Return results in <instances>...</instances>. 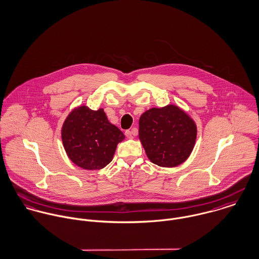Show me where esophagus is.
Returning <instances> with one entry per match:
<instances>
[{
	"instance_id": "1",
	"label": "esophagus",
	"mask_w": 259,
	"mask_h": 259,
	"mask_svg": "<svg viewBox=\"0 0 259 259\" xmlns=\"http://www.w3.org/2000/svg\"><path fill=\"white\" fill-rule=\"evenodd\" d=\"M136 134V130H132V131H126L125 132V137L130 140H132L134 138V135Z\"/></svg>"
}]
</instances>
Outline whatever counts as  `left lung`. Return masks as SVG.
I'll use <instances>...</instances> for the list:
<instances>
[{
	"label": "left lung",
	"mask_w": 259,
	"mask_h": 259,
	"mask_svg": "<svg viewBox=\"0 0 259 259\" xmlns=\"http://www.w3.org/2000/svg\"><path fill=\"white\" fill-rule=\"evenodd\" d=\"M139 123L140 141L152 163L175 167L189 157L197 127L183 109L176 105L151 108L141 115Z\"/></svg>",
	"instance_id": "obj_1"
}]
</instances>
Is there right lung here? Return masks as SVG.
I'll list each match as a JSON object with an SVG mask.
<instances>
[{
    "mask_svg": "<svg viewBox=\"0 0 259 259\" xmlns=\"http://www.w3.org/2000/svg\"><path fill=\"white\" fill-rule=\"evenodd\" d=\"M124 135L111 123L104 109L93 111L78 106L66 117L62 126V141L69 158L82 169L95 170L107 166L117 144Z\"/></svg>",
    "mask_w": 259,
    "mask_h": 259,
    "instance_id": "1",
    "label": "right lung"
}]
</instances>
